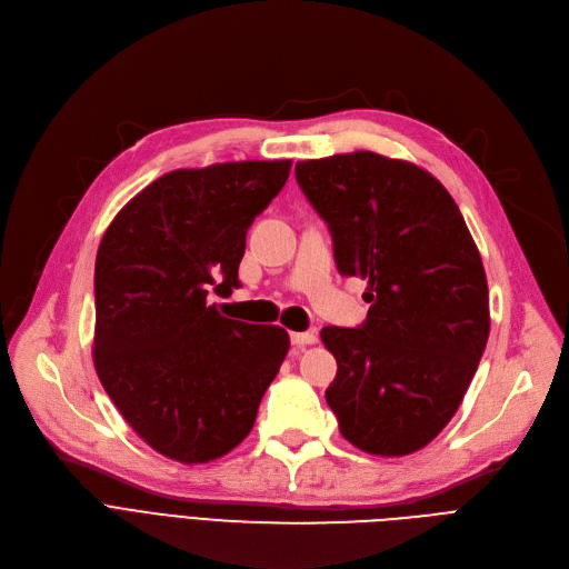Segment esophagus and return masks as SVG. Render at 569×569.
Instances as JSON below:
<instances>
[{
    "label": "esophagus",
    "instance_id": "esophagus-1",
    "mask_svg": "<svg viewBox=\"0 0 569 569\" xmlns=\"http://www.w3.org/2000/svg\"><path fill=\"white\" fill-rule=\"evenodd\" d=\"M290 341H292V346H297V348H305V346L316 343L318 337H316V332H292V335H290Z\"/></svg>",
    "mask_w": 569,
    "mask_h": 569
}]
</instances>
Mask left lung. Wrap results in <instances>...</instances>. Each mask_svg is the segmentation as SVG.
Masks as SVG:
<instances>
[{"mask_svg":"<svg viewBox=\"0 0 569 569\" xmlns=\"http://www.w3.org/2000/svg\"><path fill=\"white\" fill-rule=\"evenodd\" d=\"M297 184L369 281L360 327H322L337 357L325 399L341 436L378 457L429 445L459 410L489 339L485 264L455 198L420 166L376 152L300 161Z\"/></svg>","mask_w":569,"mask_h":569,"instance_id":"1","label":"left lung"}]
</instances>
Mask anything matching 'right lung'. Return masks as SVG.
<instances>
[{"instance_id":"obj_1","label":"right lung","mask_w":569,"mask_h":569,"mask_svg":"<svg viewBox=\"0 0 569 569\" xmlns=\"http://www.w3.org/2000/svg\"><path fill=\"white\" fill-rule=\"evenodd\" d=\"M292 161L172 170L108 226L94 267V367L129 427L159 455L207 463L253 429L290 348L279 325L230 320L207 292L239 288L247 230Z\"/></svg>"}]
</instances>
